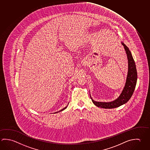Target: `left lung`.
<instances>
[{
    "instance_id": "1",
    "label": "left lung",
    "mask_w": 150,
    "mask_h": 150,
    "mask_svg": "<svg viewBox=\"0 0 150 150\" xmlns=\"http://www.w3.org/2000/svg\"><path fill=\"white\" fill-rule=\"evenodd\" d=\"M121 44L124 46L128 60V72L125 86L124 87L122 91L121 94L117 97V98L112 102H97L93 100L91 96L90 95L93 103L98 108L109 109L118 108L127 102L134 93L137 79L136 65L134 59L132 55L131 52L129 50V48L123 42H121Z\"/></svg>"
}]
</instances>
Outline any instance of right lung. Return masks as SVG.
Here are the masks:
<instances>
[{"label":"right lung","mask_w":150,"mask_h":150,"mask_svg":"<svg viewBox=\"0 0 150 150\" xmlns=\"http://www.w3.org/2000/svg\"><path fill=\"white\" fill-rule=\"evenodd\" d=\"M69 105V104H67V105ZM67 105L66 106V107L65 108H63L62 110H59V111H58V112H55V113H58V112H61V111H63V110H65L66 109V108H67Z\"/></svg>","instance_id":"right-lung-1"}]
</instances>
